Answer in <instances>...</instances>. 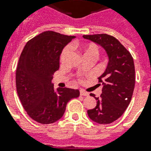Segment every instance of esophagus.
Listing matches in <instances>:
<instances>
[{
  "label": "esophagus",
  "instance_id": "esophagus-1",
  "mask_svg": "<svg viewBox=\"0 0 151 151\" xmlns=\"http://www.w3.org/2000/svg\"><path fill=\"white\" fill-rule=\"evenodd\" d=\"M80 95H82V96H88L89 93L84 91L83 90H80Z\"/></svg>",
  "mask_w": 151,
  "mask_h": 151
}]
</instances>
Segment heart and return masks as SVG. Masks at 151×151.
Wrapping results in <instances>:
<instances>
[{
	"label": "heart",
	"mask_w": 151,
	"mask_h": 151,
	"mask_svg": "<svg viewBox=\"0 0 151 151\" xmlns=\"http://www.w3.org/2000/svg\"><path fill=\"white\" fill-rule=\"evenodd\" d=\"M76 45L75 43H72V47H74ZM82 50L83 52V55L84 57H88V56H93L97 58L99 55V48L98 45H96L95 43H86L83 44L82 46ZM72 52V47L71 46H66L64 47L62 52L60 53V61L61 64H65L66 62V60L69 56V54Z\"/></svg>",
	"instance_id": "obj_1"
}]
</instances>
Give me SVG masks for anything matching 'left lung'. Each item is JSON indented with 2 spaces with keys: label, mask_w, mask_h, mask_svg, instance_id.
<instances>
[{
  "label": "left lung",
  "mask_w": 151,
  "mask_h": 151,
  "mask_svg": "<svg viewBox=\"0 0 151 151\" xmlns=\"http://www.w3.org/2000/svg\"><path fill=\"white\" fill-rule=\"evenodd\" d=\"M83 38L101 45L109 57L107 69L99 78L98 85L103 86L102 94L99 97L91 94L97 104L88 110L87 114L96 123H112L123 115L133 96L135 86L133 56L119 40L110 35H87Z\"/></svg>",
  "instance_id": "8db88e82"
}]
</instances>
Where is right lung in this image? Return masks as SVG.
Segmentation results:
<instances>
[{"label":"right lung","instance_id":"right-lung-1","mask_svg":"<svg viewBox=\"0 0 151 151\" xmlns=\"http://www.w3.org/2000/svg\"><path fill=\"white\" fill-rule=\"evenodd\" d=\"M74 38L52 31L32 38L25 45L16 69V88L22 107L38 123L60 120L68 102L80 95L78 90L54 88L51 83L59 69L63 47Z\"/></svg>","mask_w":151,"mask_h":151}]
</instances>
